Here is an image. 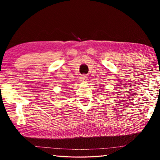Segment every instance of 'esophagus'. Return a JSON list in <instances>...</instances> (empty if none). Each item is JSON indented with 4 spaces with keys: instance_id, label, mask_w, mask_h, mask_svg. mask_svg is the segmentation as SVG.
Here are the masks:
<instances>
[{
    "instance_id": "1",
    "label": "esophagus",
    "mask_w": 160,
    "mask_h": 160,
    "mask_svg": "<svg viewBox=\"0 0 160 160\" xmlns=\"http://www.w3.org/2000/svg\"><path fill=\"white\" fill-rule=\"evenodd\" d=\"M88 77H87L86 76V75H82V76H81L80 77V81H81V82H88Z\"/></svg>"
}]
</instances>
